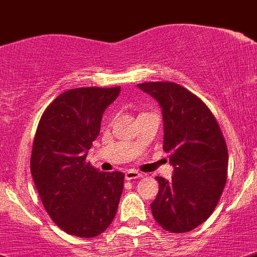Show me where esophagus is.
I'll return each mask as SVG.
<instances>
[{"label":"esophagus","instance_id":"34e87169","mask_svg":"<svg viewBox=\"0 0 257 257\" xmlns=\"http://www.w3.org/2000/svg\"><path fill=\"white\" fill-rule=\"evenodd\" d=\"M143 175L141 172L136 171V170H128L125 172V180H137V179H141Z\"/></svg>","mask_w":257,"mask_h":257}]
</instances>
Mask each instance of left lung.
Segmentation results:
<instances>
[{
	"label": "left lung",
	"mask_w": 257,
	"mask_h": 257,
	"mask_svg": "<svg viewBox=\"0 0 257 257\" xmlns=\"http://www.w3.org/2000/svg\"><path fill=\"white\" fill-rule=\"evenodd\" d=\"M138 87L157 100L164 117V151L174 166L151 204L156 222L172 233L193 231L209 218L227 181L228 151L209 107L174 82H145Z\"/></svg>",
	"instance_id": "8db88e82"
}]
</instances>
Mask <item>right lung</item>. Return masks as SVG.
<instances>
[{
	"label": "right lung",
	"instance_id": "1",
	"mask_svg": "<svg viewBox=\"0 0 257 257\" xmlns=\"http://www.w3.org/2000/svg\"><path fill=\"white\" fill-rule=\"evenodd\" d=\"M119 92L120 87L72 88L53 100L38 124L31 175L47 213L68 234L99 236L116 214L124 174L100 172L86 157Z\"/></svg>",
	"mask_w": 257,
	"mask_h": 257
}]
</instances>
